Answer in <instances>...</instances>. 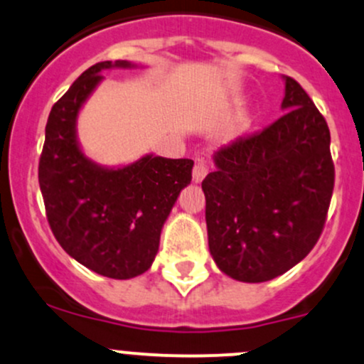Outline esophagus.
Wrapping results in <instances>:
<instances>
[{
  "instance_id": "34e87169",
  "label": "esophagus",
  "mask_w": 364,
  "mask_h": 364,
  "mask_svg": "<svg viewBox=\"0 0 364 364\" xmlns=\"http://www.w3.org/2000/svg\"><path fill=\"white\" fill-rule=\"evenodd\" d=\"M208 171H210L208 163H206L205 159H198L196 165H194V170H193V181L196 183L203 182V178L208 175Z\"/></svg>"
}]
</instances>
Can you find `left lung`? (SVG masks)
I'll return each mask as SVG.
<instances>
[{"label": "left lung", "instance_id": "8db88e82", "mask_svg": "<svg viewBox=\"0 0 364 364\" xmlns=\"http://www.w3.org/2000/svg\"><path fill=\"white\" fill-rule=\"evenodd\" d=\"M284 114L213 156L201 187L218 269L245 283L281 276L306 259L326 224L335 186L330 128L287 76Z\"/></svg>", "mask_w": 364, "mask_h": 364}]
</instances>
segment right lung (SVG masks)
Segmentation results:
<instances>
[{"mask_svg": "<svg viewBox=\"0 0 364 364\" xmlns=\"http://www.w3.org/2000/svg\"><path fill=\"white\" fill-rule=\"evenodd\" d=\"M99 62L53 104L45 128L38 178L50 229L58 245L85 267L112 279H130L151 267L159 236L178 193L193 178V159L146 156L109 170L87 159L76 142L81 104L102 80Z\"/></svg>", "mask_w": 364, "mask_h": 364, "instance_id": "add662e5", "label": "right lung"}]
</instances>
